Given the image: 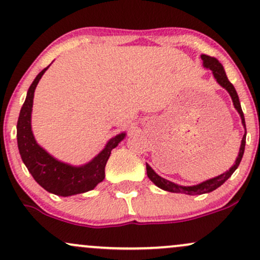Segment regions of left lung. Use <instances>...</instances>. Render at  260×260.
I'll list each match as a JSON object with an SVG mask.
<instances>
[{
    "instance_id": "8db88e82",
    "label": "left lung",
    "mask_w": 260,
    "mask_h": 260,
    "mask_svg": "<svg viewBox=\"0 0 260 260\" xmlns=\"http://www.w3.org/2000/svg\"><path fill=\"white\" fill-rule=\"evenodd\" d=\"M201 57L203 59V66H204L205 68H209L210 71H213L214 78L216 79V82L219 83V84L221 85L223 89H226V90H228L230 96H231V99H232V103H234L235 109L237 110L238 113H240L243 127L246 128V122H244L243 111H242V109H241V104H240V99H238L237 91H236L235 86L232 85L231 83H230V80L228 79V76H226L222 64L220 63V62L217 61L215 57H211V56L202 55ZM246 134H247V131H246V133H244L242 142H241L240 153H238V156L235 161L234 166H232L229 171L223 172V174L216 176V177L202 182V183L197 184V186H180V184H176V183H174V182L168 181V180H165V178L161 177V176L157 175L156 172H155L154 170L147 164L148 177L150 178V181L153 182L155 186H157L164 190H168V192L183 193V194H189V196L204 194V193L213 192V190H215L217 187H220L222 183H225V181H228L229 178L231 177V175L234 174V172L236 171V169H237L238 165H240L241 160H242L243 153H244V147H246Z\"/></svg>"
}]
</instances>
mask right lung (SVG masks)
<instances>
[{"instance_id":"add662e5","label":"right lung","mask_w":260,"mask_h":260,"mask_svg":"<svg viewBox=\"0 0 260 260\" xmlns=\"http://www.w3.org/2000/svg\"><path fill=\"white\" fill-rule=\"evenodd\" d=\"M49 67L38 74L26 92L17 123L18 149L28 171L44 189L61 197L79 194L94 189L98 183L104 181L105 166L111 150L123 140L126 133H120L110 139L105 148L83 166H72L58 161L41 148L31 131V110L35 88Z\"/></svg>"}]
</instances>
